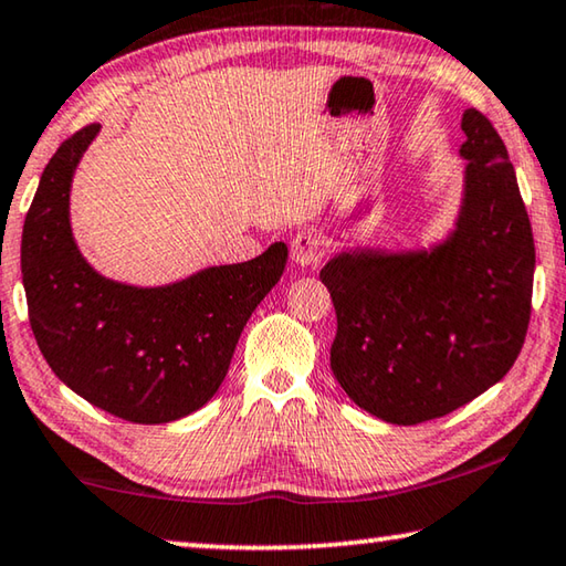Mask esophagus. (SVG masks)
I'll list each match as a JSON object with an SVG mask.
<instances>
[{"label":"esophagus","mask_w":566,"mask_h":566,"mask_svg":"<svg viewBox=\"0 0 566 566\" xmlns=\"http://www.w3.org/2000/svg\"><path fill=\"white\" fill-rule=\"evenodd\" d=\"M290 251H292V259L300 266H315L322 259V254H325V239H322L319 231H312V229L300 231V234L292 239Z\"/></svg>","instance_id":"1"}]
</instances>
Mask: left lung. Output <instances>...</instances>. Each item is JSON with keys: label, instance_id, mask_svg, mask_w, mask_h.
<instances>
[{"label": "left lung", "instance_id": "1", "mask_svg": "<svg viewBox=\"0 0 566 566\" xmlns=\"http://www.w3.org/2000/svg\"><path fill=\"white\" fill-rule=\"evenodd\" d=\"M461 128L463 201L443 244L343 251L319 272L337 312L332 373L385 423H426L486 392L532 317L536 254L514 166L476 107Z\"/></svg>", "mask_w": 566, "mask_h": 566}]
</instances>
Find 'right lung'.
<instances>
[{
  "label": "right lung",
  "mask_w": 566,
  "mask_h": 566,
  "mask_svg": "<svg viewBox=\"0 0 566 566\" xmlns=\"http://www.w3.org/2000/svg\"><path fill=\"white\" fill-rule=\"evenodd\" d=\"M97 130V123L85 125L62 143L27 211L30 325L52 373L80 398L130 423H170L219 390L247 319L280 282L286 244L166 286L105 280L70 229V186Z\"/></svg>",
  "instance_id": "obj_1"
}]
</instances>
